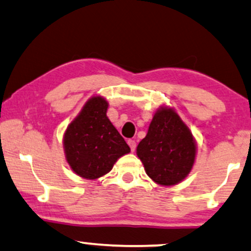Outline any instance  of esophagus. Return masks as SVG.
I'll return each mask as SVG.
<instances>
[{"label": "esophagus", "mask_w": 251, "mask_h": 251, "mask_svg": "<svg viewBox=\"0 0 251 251\" xmlns=\"http://www.w3.org/2000/svg\"><path fill=\"white\" fill-rule=\"evenodd\" d=\"M129 148H131L132 151H135V148H136V142L134 141V140H128L127 141Z\"/></svg>", "instance_id": "34e87169"}]
</instances>
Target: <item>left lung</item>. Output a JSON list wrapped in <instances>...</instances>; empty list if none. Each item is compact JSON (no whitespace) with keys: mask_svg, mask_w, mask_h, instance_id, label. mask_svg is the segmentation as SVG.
Returning <instances> with one entry per match:
<instances>
[{"mask_svg":"<svg viewBox=\"0 0 251 251\" xmlns=\"http://www.w3.org/2000/svg\"><path fill=\"white\" fill-rule=\"evenodd\" d=\"M196 150L195 139L178 113L169 106H159L146 138L138 145L136 155L152 181L173 186L192 171Z\"/></svg>","mask_w":251,"mask_h":251,"instance_id":"left-lung-1","label":"left lung"}]
</instances>
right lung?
<instances>
[{"instance_id": "obj_1", "label": "right lung", "mask_w": 251, "mask_h": 251, "mask_svg": "<svg viewBox=\"0 0 251 251\" xmlns=\"http://www.w3.org/2000/svg\"><path fill=\"white\" fill-rule=\"evenodd\" d=\"M109 103L93 96L69 124L63 136L65 158L75 175L95 180L111 171L120 157L131 151L106 116Z\"/></svg>"}]
</instances>
